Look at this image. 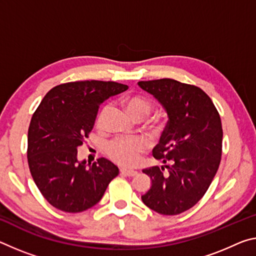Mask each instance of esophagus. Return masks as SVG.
Segmentation results:
<instances>
[{"label": "esophagus", "instance_id": "obj_1", "mask_svg": "<svg viewBox=\"0 0 256 256\" xmlns=\"http://www.w3.org/2000/svg\"><path fill=\"white\" fill-rule=\"evenodd\" d=\"M120 173L124 174V176H136V172L133 171V170H128V168H120Z\"/></svg>", "mask_w": 256, "mask_h": 256}]
</instances>
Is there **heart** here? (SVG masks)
<instances>
[{
  "mask_svg": "<svg viewBox=\"0 0 256 256\" xmlns=\"http://www.w3.org/2000/svg\"><path fill=\"white\" fill-rule=\"evenodd\" d=\"M123 106L133 118H144L152 109V104L148 99L141 96H130L123 100ZM104 110L100 114L98 124L101 123ZM144 144L139 139H116L109 144L107 148L108 156L123 166H132L138 163L140 152Z\"/></svg>",
  "mask_w": 256,
  "mask_h": 256,
  "instance_id": "obj_1",
  "label": "heart"
}]
</instances>
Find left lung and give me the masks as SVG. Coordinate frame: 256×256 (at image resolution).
Returning a JSON list of instances; mask_svg holds the SVG:
<instances>
[{"label": "left lung", "instance_id": "8db88e82", "mask_svg": "<svg viewBox=\"0 0 256 256\" xmlns=\"http://www.w3.org/2000/svg\"><path fill=\"white\" fill-rule=\"evenodd\" d=\"M138 85L160 104L168 118L152 149L165 165L144 170L152 186L141 200L157 213L176 216L196 205L216 176L223 136L220 115L210 96L194 85L172 78Z\"/></svg>", "mask_w": 256, "mask_h": 256}]
</instances>
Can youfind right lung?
<instances>
[{
  "label": "right lung",
  "mask_w": 256,
  "mask_h": 256,
  "mask_svg": "<svg viewBox=\"0 0 256 256\" xmlns=\"http://www.w3.org/2000/svg\"><path fill=\"white\" fill-rule=\"evenodd\" d=\"M104 80L60 84L48 91L28 128V165L44 198L64 212L78 213L102 198L118 168L106 158L86 164L77 148L92 131L100 104L128 90Z\"/></svg>",
  "instance_id": "right-lung-1"
}]
</instances>
